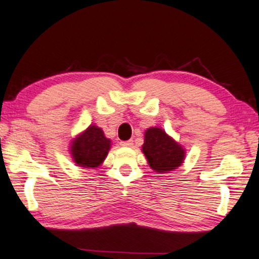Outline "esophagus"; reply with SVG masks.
Here are the masks:
<instances>
[{
	"mask_svg": "<svg viewBox=\"0 0 259 259\" xmlns=\"http://www.w3.org/2000/svg\"><path fill=\"white\" fill-rule=\"evenodd\" d=\"M121 144V146H125V148H129V146H133L134 144V141L130 140V141H125V142H121L119 143Z\"/></svg>",
	"mask_w": 259,
	"mask_h": 259,
	"instance_id": "obj_1",
	"label": "esophagus"
}]
</instances>
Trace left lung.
Masks as SVG:
<instances>
[{"label":"left lung","mask_w":259,"mask_h":259,"mask_svg":"<svg viewBox=\"0 0 259 259\" xmlns=\"http://www.w3.org/2000/svg\"><path fill=\"white\" fill-rule=\"evenodd\" d=\"M142 151L153 171L167 173L184 163L185 149L160 128L145 131Z\"/></svg>","instance_id":"obj_1"}]
</instances>
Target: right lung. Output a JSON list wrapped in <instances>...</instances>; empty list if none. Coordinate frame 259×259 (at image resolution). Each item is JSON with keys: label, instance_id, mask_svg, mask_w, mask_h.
<instances>
[{"label": "right lung", "instance_id": "right-lung-1", "mask_svg": "<svg viewBox=\"0 0 259 259\" xmlns=\"http://www.w3.org/2000/svg\"><path fill=\"white\" fill-rule=\"evenodd\" d=\"M110 150V140L105 136L101 128L90 125L72 141L71 154L78 166L96 168L106 159Z\"/></svg>", "mask_w": 259, "mask_h": 259}]
</instances>
